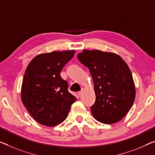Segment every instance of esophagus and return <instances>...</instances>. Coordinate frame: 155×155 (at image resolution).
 I'll return each instance as SVG.
<instances>
[{"instance_id": "1", "label": "esophagus", "mask_w": 155, "mask_h": 155, "mask_svg": "<svg viewBox=\"0 0 155 155\" xmlns=\"http://www.w3.org/2000/svg\"><path fill=\"white\" fill-rule=\"evenodd\" d=\"M83 92H84V89H83V88H82V89H81V91L78 93V96H82V94H83Z\"/></svg>"}]
</instances>
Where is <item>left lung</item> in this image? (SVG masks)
<instances>
[{
  "label": "left lung",
  "instance_id": "left-lung-1",
  "mask_svg": "<svg viewBox=\"0 0 155 155\" xmlns=\"http://www.w3.org/2000/svg\"><path fill=\"white\" fill-rule=\"evenodd\" d=\"M78 58L89 68L94 80L96 101L91 107L93 116L104 124L122 120L136 96L129 66L116 53L99 50H83Z\"/></svg>",
  "mask_w": 155,
  "mask_h": 155
}]
</instances>
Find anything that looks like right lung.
Segmentation results:
<instances>
[{"label": "right lung", "instance_id": "1", "mask_svg": "<svg viewBox=\"0 0 155 155\" xmlns=\"http://www.w3.org/2000/svg\"><path fill=\"white\" fill-rule=\"evenodd\" d=\"M75 50L53 51L35 57L28 64L21 86V101L32 117L41 125L54 127L67 117L75 96L68 91L60 76Z\"/></svg>", "mask_w": 155, "mask_h": 155}]
</instances>
